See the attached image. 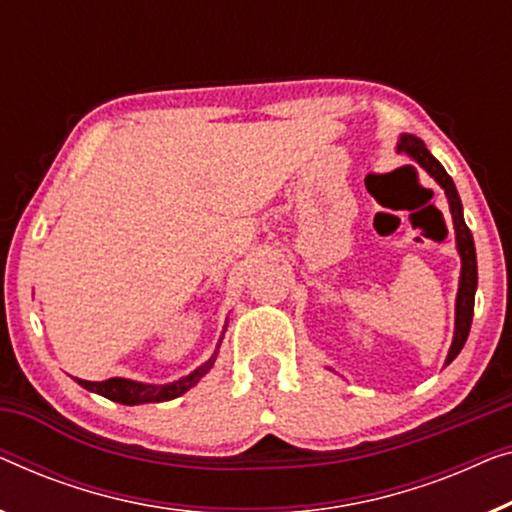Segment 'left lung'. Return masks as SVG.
<instances>
[{"instance_id": "obj_1", "label": "left lung", "mask_w": 512, "mask_h": 512, "mask_svg": "<svg viewBox=\"0 0 512 512\" xmlns=\"http://www.w3.org/2000/svg\"><path fill=\"white\" fill-rule=\"evenodd\" d=\"M397 152L411 154L418 164L427 170L429 175L434 177L436 182L446 189L450 212H453L455 221V235H457V249L459 256H462V277H459V293H457V311H455V337L453 346H450V353L446 358V365L453 362L459 351H462L466 344V337H469L471 321H473V302H476V286H478V263H476V247H473V235L466 226L464 214H462V201H459V194L455 189L453 177L446 173L439 161H436L429 150L416 136H402L399 138Z\"/></svg>"}]
</instances>
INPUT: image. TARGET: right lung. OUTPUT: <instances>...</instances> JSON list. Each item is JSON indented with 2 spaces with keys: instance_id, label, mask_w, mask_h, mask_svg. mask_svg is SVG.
I'll return each instance as SVG.
<instances>
[{
  "instance_id": "add662e5",
  "label": "right lung",
  "mask_w": 512,
  "mask_h": 512,
  "mask_svg": "<svg viewBox=\"0 0 512 512\" xmlns=\"http://www.w3.org/2000/svg\"><path fill=\"white\" fill-rule=\"evenodd\" d=\"M214 358H217V355H212V358L207 360L205 365L198 367L196 372H191L189 376H184V379L175 381V383H168V385H147V383H136V381H127V379H108V381H101V383L80 381L78 379V383L87 390L99 392V395L113 399V402L127 404V406L150 404V402H168V399L180 397L189 388H194V385L201 381L207 372H210L212 365H214Z\"/></svg>"
}]
</instances>
